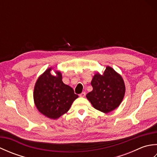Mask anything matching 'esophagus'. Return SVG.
I'll return each instance as SVG.
<instances>
[{
  "label": "esophagus",
  "instance_id": "esophagus-1",
  "mask_svg": "<svg viewBox=\"0 0 157 157\" xmlns=\"http://www.w3.org/2000/svg\"><path fill=\"white\" fill-rule=\"evenodd\" d=\"M86 96V92H82V93H81L80 94H79V96H80V97H84V96Z\"/></svg>",
  "mask_w": 157,
  "mask_h": 157
}]
</instances>
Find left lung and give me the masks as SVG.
Returning <instances> with one entry per match:
<instances>
[{
	"mask_svg": "<svg viewBox=\"0 0 157 157\" xmlns=\"http://www.w3.org/2000/svg\"><path fill=\"white\" fill-rule=\"evenodd\" d=\"M92 91L86 98L93 107L105 113L115 110L121 104L125 92V86L121 75L109 66L103 74L97 72L91 81Z\"/></svg>",
	"mask_w": 157,
	"mask_h": 157,
	"instance_id": "obj_1",
	"label": "left lung"
}]
</instances>
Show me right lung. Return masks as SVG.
<instances>
[{"instance_id": "right-lung-1", "label": "right lung", "mask_w": 157, "mask_h": 157, "mask_svg": "<svg viewBox=\"0 0 157 157\" xmlns=\"http://www.w3.org/2000/svg\"><path fill=\"white\" fill-rule=\"evenodd\" d=\"M52 69H47L38 78L34 89V101L40 113L46 117L56 119L69 111L78 95L63 82L61 72L55 71L56 75H53Z\"/></svg>"}]
</instances>
